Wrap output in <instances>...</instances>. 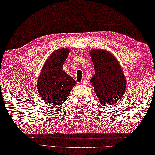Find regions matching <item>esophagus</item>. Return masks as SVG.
<instances>
[{"label": "esophagus", "mask_w": 155, "mask_h": 155, "mask_svg": "<svg viewBox=\"0 0 155 155\" xmlns=\"http://www.w3.org/2000/svg\"><path fill=\"white\" fill-rule=\"evenodd\" d=\"M80 83L81 84V85H87V84H88V81H87V80H84V81H81Z\"/></svg>", "instance_id": "1"}]
</instances>
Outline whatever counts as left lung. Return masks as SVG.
<instances>
[{
  "label": "left lung",
  "mask_w": 155,
  "mask_h": 155,
  "mask_svg": "<svg viewBox=\"0 0 155 155\" xmlns=\"http://www.w3.org/2000/svg\"><path fill=\"white\" fill-rule=\"evenodd\" d=\"M89 53L95 69V74L90 81L95 94L101 104H114L121 99L127 85L119 61L105 49H91Z\"/></svg>",
  "instance_id": "8db88e82"
}]
</instances>
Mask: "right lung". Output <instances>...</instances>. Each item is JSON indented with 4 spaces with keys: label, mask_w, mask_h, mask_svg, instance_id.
<instances>
[{
    "label": "right lung",
    "mask_w": 155,
    "mask_h": 155,
    "mask_svg": "<svg viewBox=\"0 0 155 155\" xmlns=\"http://www.w3.org/2000/svg\"><path fill=\"white\" fill-rule=\"evenodd\" d=\"M70 51L68 48L54 51L44 63L36 82L41 99L53 106L62 104L77 84L74 78L63 70L64 62Z\"/></svg>",
    "instance_id": "add662e5"
}]
</instances>
